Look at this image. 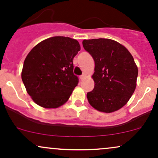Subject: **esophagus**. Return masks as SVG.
<instances>
[{"mask_svg":"<svg viewBox=\"0 0 158 158\" xmlns=\"http://www.w3.org/2000/svg\"><path fill=\"white\" fill-rule=\"evenodd\" d=\"M85 76V74H82V76H79V78H80V79H81V80H82V79H84Z\"/></svg>","mask_w":158,"mask_h":158,"instance_id":"obj_1","label":"esophagus"}]
</instances>
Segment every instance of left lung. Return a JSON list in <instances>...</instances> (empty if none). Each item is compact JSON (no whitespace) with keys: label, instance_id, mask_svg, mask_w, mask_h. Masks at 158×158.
<instances>
[{"label":"left lung","instance_id":"1","mask_svg":"<svg viewBox=\"0 0 158 158\" xmlns=\"http://www.w3.org/2000/svg\"><path fill=\"white\" fill-rule=\"evenodd\" d=\"M82 45L95 64L94 88L87 94L88 102L100 112L110 113L120 110L136 89L138 68L132 55L110 39L84 40Z\"/></svg>","mask_w":158,"mask_h":158}]
</instances>
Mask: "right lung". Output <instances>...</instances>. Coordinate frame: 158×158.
Returning a JSON list of instances; mask_svg holds the SVG:
<instances>
[{
	"label": "right lung",
	"mask_w": 158,
	"mask_h": 158,
	"mask_svg": "<svg viewBox=\"0 0 158 158\" xmlns=\"http://www.w3.org/2000/svg\"><path fill=\"white\" fill-rule=\"evenodd\" d=\"M79 51L76 40L59 36L44 40L31 50L24 61L22 79L37 105L58 108L68 100L79 82L73 64Z\"/></svg>",
	"instance_id": "1"
}]
</instances>
